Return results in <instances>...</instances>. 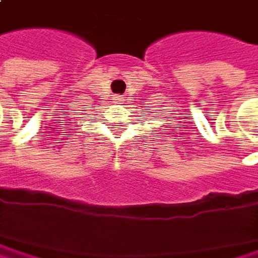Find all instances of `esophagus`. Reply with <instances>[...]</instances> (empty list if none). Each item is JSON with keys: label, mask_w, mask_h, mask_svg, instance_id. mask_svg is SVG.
Returning <instances> with one entry per match:
<instances>
[{"label": "esophagus", "mask_w": 258, "mask_h": 258, "mask_svg": "<svg viewBox=\"0 0 258 258\" xmlns=\"http://www.w3.org/2000/svg\"><path fill=\"white\" fill-rule=\"evenodd\" d=\"M113 100H115L116 103H119V101H122V97H119V95H115V97H113Z\"/></svg>", "instance_id": "34e87169"}]
</instances>
